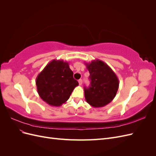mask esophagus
<instances>
[{"label": "esophagus", "mask_w": 156, "mask_h": 156, "mask_svg": "<svg viewBox=\"0 0 156 156\" xmlns=\"http://www.w3.org/2000/svg\"><path fill=\"white\" fill-rule=\"evenodd\" d=\"M79 85H81L82 84V83H83V81H82V79H79Z\"/></svg>", "instance_id": "esophagus-1"}]
</instances>
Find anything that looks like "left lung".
<instances>
[{"label": "left lung", "mask_w": 156, "mask_h": 156, "mask_svg": "<svg viewBox=\"0 0 156 156\" xmlns=\"http://www.w3.org/2000/svg\"><path fill=\"white\" fill-rule=\"evenodd\" d=\"M90 73V86L84 87V97L94 107H101L112 101L119 87L116 73L102 60L96 59L84 63Z\"/></svg>", "instance_id": "obj_1"}]
</instances>
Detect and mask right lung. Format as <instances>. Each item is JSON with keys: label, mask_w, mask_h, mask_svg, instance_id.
<instances>
[{"label": "right lung", "mask_w": 156, "mask_h": 156, "mask_svg": "<svg viewBox=\"0 0 156 156\" xmlns=\"http://www.w3.org/2000/svg\"><path fill=\"white\" fill-rule=\"evenodd\" d=\"M68 62L51 60L36 79L37 91L41 100L51 106L60 107L69 98L79 85Z\"/></svg>", "instance_id": "obj_1"}]
</instances>
